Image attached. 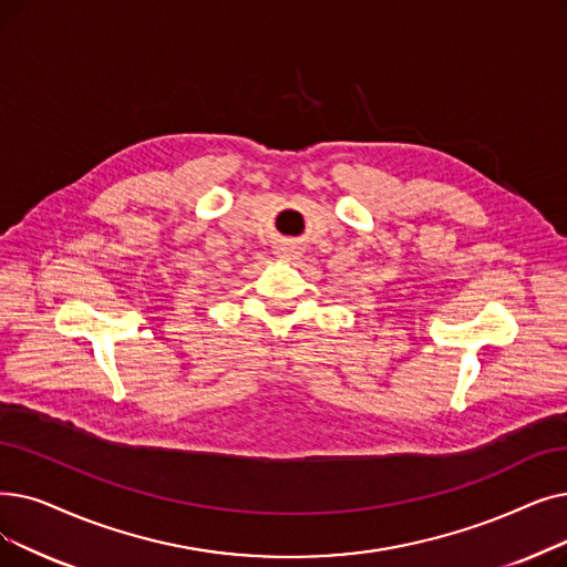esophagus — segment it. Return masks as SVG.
Returning a JSON list of instances; mask_svg holds the SVG:
<instances>
[{
    "label": "esophagus",
    "mask_w": 567,
    "mask_h": 567,
    "mask_svg": "<svg viewBox=\"0 0 567 567\" xmlns=\"http://www.w3.org/2000/svg\"><path fill=\"white\" fill-rule=\"evenodd\" d=\"M282 257L285 259H293V257H297V250H293V248H282Z\"/></svg>",
    "instance_id": "esophagus-1"
}]
</instances>
